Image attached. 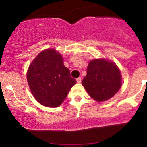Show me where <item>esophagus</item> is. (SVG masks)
<instances>
[{
  "label": "esophagus",
  "mask_w": 147,
  "mask_h": 147,
  "mask_svg": "<svg viewBox=\"0 0 147 147\" xmlns=\"http://www.w3.org/2000/svg\"><path fill=\"white\" fill-rule=\"evenodd\" d=\"M81 82H82V78L81 77H78L77 79V83H81Z\"/></svg>",
  "instance_id": "1"
}]
</instances>
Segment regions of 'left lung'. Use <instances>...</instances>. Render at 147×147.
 I'll return each instance as SVG.
<instances>
[{
	"instance_id": "1",
	"label": "left lung",
	"mask_w": 147,
	"mask_h": 147,
	"mask_svg": "<svg viewBox=\"0 0 147 147\" xmlns=\"http://www.w3.org/2000/svg\"><path fill=\"white\" fill-rule=\"evenodd\" d=\"M121 80L120 72L115 64L104 59H95L88 65L82 85L92 99L103 102L117 93L122 85Z\"/></svg>"
}]
</instances>
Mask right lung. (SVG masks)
Listing matches in <instances>:
<instances>
[{"mask_svg":"<svg viewBox=\"0 0 147 147\" xmlns=\"http://www.w3.org/2000/svg\"><path fill=\"white\" fill-rule=\"evenodd\" d=\"M27 79L37 102L48 107H58L77 82L55 49L45 50L37 55L30 64Z\"/></svg>","mask_w":147,"mask_h":147,"instance_id":"1","label":"right lung"}]
</instances>
